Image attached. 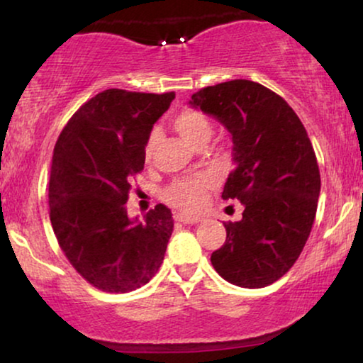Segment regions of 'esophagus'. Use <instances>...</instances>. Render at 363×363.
I'll list each match as a JSON object with an SVG mask.
<instances>
[{
    "label": "esophagus",
    "mask_w": 363,
    "mask_h": 363,
    "mask_svg": "<svg viewBox=\"0 0 363 363\" xmlns=\"http://www.w3.org/2000/svg\"><path fill=\"white\" fill-rule=\"evenodd\" d=\"M173 218H175L177 223H183V225H196V223L201 221L198 216H190V215H185V213H177Z\"/></svg>",
    "instance_id": "34e87169"
}]
</instances>
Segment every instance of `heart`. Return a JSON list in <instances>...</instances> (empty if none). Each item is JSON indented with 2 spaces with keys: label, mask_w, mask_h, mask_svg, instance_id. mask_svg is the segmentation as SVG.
<instances>
[{
  "label": "heart",
  "mask_w": 363,
  "mask_h": 363,
  "mask_svg": "<svg viewBox=\"0 0 363 363\" xmlns=\"http://www.w3.org/2000/svg\"><path fill=\"white\" fill-rule=\"evenodd\" d=\"M173 128L185 138L193 147L205 145L208 138L211 137L213 127L211 121L205 112L198 108H183L173 117ZM157 145V133L152 132L145 142L147 160H150L155 152ZM216 186V178L211 173H198L195 177H186L175 180L163 193L167 203L183 211H198L205 206L208 200V193Z\"/></svg>",
  "instance_id": "1"
}]
</instances>
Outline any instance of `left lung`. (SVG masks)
<instances>
[{"instance_id":"8db88e82","label":"left lung","mask_w":363,"mask_h":363,"mask_svg":"<svg viewBox=\"0 0 363 363\" xmlns=\"http://www.w3.org/2000/svg\"><path fill=\"white\" fill-rule=\"evenodd\" d=\"M190 104L230 130L236 167L221 198L245 205L211 264L235 286H269L294 266L315 220L320 173L306 128L284 99L246 79L203 87Z\"/></svg>"}]
</instances>
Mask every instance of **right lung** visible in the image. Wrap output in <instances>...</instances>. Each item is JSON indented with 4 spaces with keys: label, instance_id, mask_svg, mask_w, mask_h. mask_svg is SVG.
Masks as SVG:
<instances>
[{
    "label": "right lung",
    "instance_id": "1",
    "mask_svg": "<svg viewBox=\"0 0 363 363\" xmlns=\"http://www.w3.org/2000/svg\"><path fill=\"white\" fill-rule=\"evenodd\" d=\"M175 92L107 89L89 99L59 135L49 173V218L74 269L99 291L123 294L160 267L173 231L157 205L132 221L125 203L143 170L145 142Z\"/></svg>",
    "mask_w": 363,
    "mask_h": 363
}]
</instances>
